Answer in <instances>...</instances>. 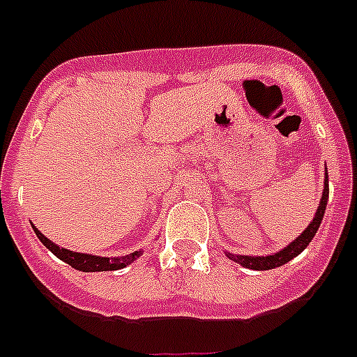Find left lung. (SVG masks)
Returning <instances> with one entry per match:
<instances>
[{
  "mask_svg": "<svg viewBox=\"0 0 357 357\" xmlns=\"http://www.w3.org/2000/svg\"><path fill=\"white\" fill-rule=\"evenodd\" d=\"M328 198H329V178H328V169H326V176H324V191H322V198L319 202V207H317L315 218L312 219V223L306 227V230L296 237L289 246H285L283 250L276 251L273 255H267V257H250V255H234L228 253L227 257L231 258L234 261H237L238 266L248 267V269L253 271H269L274 269V267H280L287 261H290L292 258H296L297 255H301L303 251L306 250L310 243H312V238L315 237L317 230H319L320 223H322L324 212H326V207H328Z\"/></svg>",
  "mask_w": 357,
  "mask_h": 357,
  "instance_id": "1",
  "label": "left lung"
}]
</instances>
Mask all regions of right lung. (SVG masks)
<instances>
[{
  "label": "right lung",
  "instance_id": "1",
  "mask_svg": "<svg viewBox=\"0 0 357 357\" xmlns=\"http://www.w3.org/2000/svg\"><path fill=\"white\" fill-rule=\"evenodd\" d=\"M33 231L37 234L38 241L51 251L52 255H56L60 260H63L65 264H68L70 267L77 271H83V273H100V271H119L123 269V267L130 266L134 260H138L142 257L143 251H134V253L126 255V257H97V255H88V253H77V251L65 250V248H60L58 244L51 243L44 234H42L38 228H35V225H31Z\"/></svg>",
  "mask_w": 357,
  "mask_h": 357
}]
</instances>
